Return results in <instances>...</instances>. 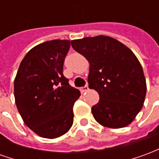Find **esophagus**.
I'll return each instance as SVG.
<instances>
[{
	"mask_svg": "<svg viewBox=\"0 0 159 159\" xmlns=\"http://www.w3.org/2000/svg\"><path fill=\"white\" fill-rule=\"evenodd\" d=\"M89 89V86L86 85V86L83 87V89H81V92H82V93H85V92H87Z\"/></svg>",
	"mask_w": 159,
	"mask_h": 159,
	"instance_id": "34e87169",
	"label": "esophagus"
}]
</instances>
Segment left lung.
<instances>
[{"instance_id": "obj_1", "label": "left lung", "mask_w": 159, "mask_h": 159, "mask_svg": "<svg viewBox=\"0 0 159 159\" xmlns=\"http://www.w3.org/2000/svg\"><path fill=\"white\" fill-rule=\"evenodd\" d=\"M70 43L89 62V88L100 95L92 107L94 119L111 129L128 126L141 110L147 93L143 69L136 56L110 36L85 37Z\"/></svg>"}]
</instances>
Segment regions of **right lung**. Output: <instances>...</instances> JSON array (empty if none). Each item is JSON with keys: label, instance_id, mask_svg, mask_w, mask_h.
<instances>
[{"label": "right lung", "instance_id": "right-lung-1", "mask_svg": "<svg viewBox=\"0 0 159 159\" xmlns=\"http://www.w3.org/2000/svg\"><path fill=\"white\" fill-rule=\"evenodd\" d=\"M70 47L68 40H52L34 47L20 63L14 80L19 114L43 138L61 136L72 126L73 106L81 93L63 75Z\"/></svg>", "mask_w": 159, "mask_h": 159}]
</instances>
